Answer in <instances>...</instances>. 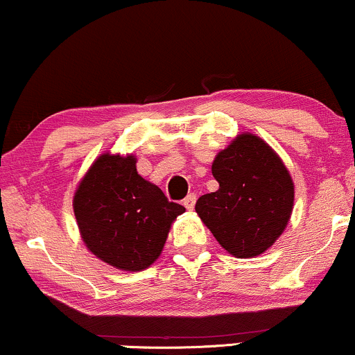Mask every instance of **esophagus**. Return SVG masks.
I'll list each match as a JSON object with an SVG mask.
<instances>
[{"label":"esophagus","instance_id":"esophagus-1","mask_svg":"<svg viewBox=\"0 0 355 355\" xmlns=\"http://www.w3.org/2000/svg\"><path fill=\"white\" fill-rule=\"evenodd\" d=\"M196 202H197V196L196 193H190V196H187L184 198V205L187 210H193V207H196Z\"/></svg>","mask_w":355,"mask_h":355}]
</instances>
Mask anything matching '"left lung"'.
<instances>
[{
    "label": "left lung",
    "mask_w": 355,
    "mask_h": 355,
    "mask_svg": "<svg viewBox=\"0 0 355 355\" xmlns=\"http://www.w3.org/2000/svg\"><path fill=\"white\" fill-rule=\"evenodd\" d=\"M219 189L197 200L196 212L234 258H256L290 222L295 184L272 148L252 133L237 135L212 162Z\"/></svg>",
    "instance_id": "left-lung-1"
}]
</instances>
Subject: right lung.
<instances>
[{"label": "right lung", "mask_w": 355, "mask_h": 355, "mask_svg": "<svg viewBox=\"0 0 355 355\" xmlns=\"http://www.w3.org/2000/svg\"><path fill=\"white\" fill-rule=\"evenodd\" d=\"M72 207L85 248L116 270L135 272L159 258L171 224L185 212L138 173L135 155L111 151L80 178Z\"/></svg>", "instance_id": "right-lung-1"}]
</instances>
